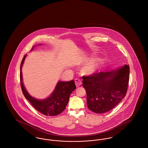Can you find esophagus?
Wrapping results in <instances>:
<instances>
[{
	"instance_id": "obj_1",
	"label": "esophagus",
	"mask_w": 148,
	"mask_h": 148,
	"mask_svg": "<svg viewBox=\"0 0 148 148\" xmlns=\"http://www.w3.org/2000/svg\"><path fill=\"white\" fill-rule=\"evenodd\" d=\"M75 85H76L77 87H79V86H80V85H82V84L81 80L79 79V78H76V79H75Z\"/></svg>"
}]
</instances>
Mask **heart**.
Returning <instances> with one entry per match:
<instances>
[{"mask_svg": "<svg viewBox=\"0 0 148 148\" xmlns=\"http://www.w3.org/2000/svg\"><path fill=\"white\" fill-rule=\"evenodd\" d=\"M99 64L100 63L97 59L89 60L83 66L82 71L85 74H92L98 71Z\"/></svg>", "mask_w": 148, "mask_h": 148, "instance_id": "1", "label": "heart"}]
</instances>
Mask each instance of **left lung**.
<instances>
[{
    "instance_id": "left-lung-1",
    "label": "left lung",
    "mask_w": 148,
    "mask_h": 148,
    "mask_svg": "<svg viewBox=\"0 0 148 148\" xmlns=\"http://www.w3.org/2000/svg\"><path fill=\"white\" fill-rule=\"evenodd\" d=\"M129 65L106 72L83 77L88 108L95 113L108 112L117 106L127 94L129 80Z\"/></svg>"
}]
</instances>
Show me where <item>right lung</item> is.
I'll use <instances>...</instances> for the list:
<instances>
[{
    "instance_id": "obj_1",
    "label": "right lung",
    "mask_w": 148,
    "mask_h": 148,
    "mask_svg": "<svg viewBox=\"0 0 148 148\" xmlns=\"http://www.w3.org/2000/svg\"><path fill=\"white\" fill-rule=\"evenodd\" d=\"M33 49V47L31 50ZM27 56V54L24 56L21 64L20 80L23 95L35 109L42 114L46 116H56L60 114L65 110L68 103L71 93L76 89L74 81L71 80L66 82L63 81L58 82L55 89L47 98L38 100L32 97L26 90L22 79L21 68Z\"/></svg>"
}]
</instances>
